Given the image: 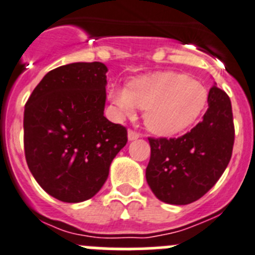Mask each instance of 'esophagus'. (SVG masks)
Segmentation results:
<instances>
[{"instance_id":"esophagus-1","label":"esophagus","mask_w":255,"mask_h":255,"mask_svg":"<svg viewBox=\"0 0 255 255\" xmlns=\"http://www.w3.org/2000/svg\"><path fill=\"white\" fill-rule=\"evenodd\" d=\"M139 137H141V134H139V133L134 132V130H132V129L128 130V139H129V141H135V139L139 138Z\"/></svg>"}]
</instances>
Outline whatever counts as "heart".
I'll list each match as a JSON object with an SVG mask.
<instances>
[{
	"label": "heart",
	"instance_id": "obj_1",
	"mask_svg": "<svg viewBox=\"0 0 255 255\" xmlns=\"http://www.w3.org/2000/svg\"><path fill=\"white\" fill-rule=\"evenodd\" d=\"M108 98L122 116L144 109V125L163 137L180 134L197 122L205 111L209 92L197 80L177 71H157L112 88Z\"/></svg>",
	"mask_w": 255,
	"mask_h": 255
}]
</instances>
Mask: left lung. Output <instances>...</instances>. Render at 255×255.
Wrapping results in <instances>:
<instances>
[{
  "instance_id": "8db88e82",
  "label": "left lung",
  "mask_w": 255,
  "mask_h": 255,
  "mask_svg": "<svg viewBox=\"0 0 255 255\" xmlns=\"http://www.w3.org/2000/svg\"><path fill=\"white\" fill-rule=\"evenodd\" d=\"M203 121L178 138H148L146 180L166 204L187 205L204 196L227 168L234 146L232 102L216 85Z\"/></svg>"
}]
</instances>
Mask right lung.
Instances as JSON below:
<instances>
[{
    "label": "right lung",
    "mask_w": 255,
    "mask_h": 255,
    "mask_svg": "<svg viewBox=\"0 0 255 255\" xmlns=\"http://www.w3.org/2000/svg\"><path fill=\"white\" fill-rule=\"evenodd\" d=\"M107 66L73 63L42 78L25 106L26 162L37 184L64 203H82L107 181L127 129L104 117Z\"/></svg>",
    "instance_id": "obj_1"
}]
</instances>
